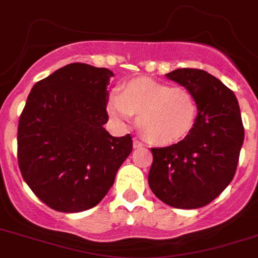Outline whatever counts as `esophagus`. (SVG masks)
<instances>
[{
    "label": "esophagus",
    "mask_w": 258,
    "mask_h": 258,
    "mask_svg": "<svg viewBox=\"0 0 258 258\" xmlns=\"http://www.w3.org/2000/svg\"><path fill=\"white\" fill-rule=\"evenodd\" d=\"M133 147L134 148H142L143 143L141 141H138V139H133Z\"/></svg>",
    "instance_id": "34e87169"
}]
</instances>
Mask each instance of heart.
<instances>
[{
  "instance_id": "obj_1",
  "label": "heart",
  "mask_w": 258,
  "mask_h": 258,
  "mask_svg": "<svg viewBox=\"0 0 258 258\" xmlns=\"http://www.w3.org/2000/svg\"><path fill=\"white\" fill-rule=\"evenodd\" d=\"M107 112L119 124L137 116V126L152 144L168 146L185 138L194 127L198 104L185 88L136 78L121 86V92L110 95Z\"/></svg>"
}]
</instances>
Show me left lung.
I'll return each mask as SVG.
<instances>
[{"instance_id":"1","label":"left lung","mask_w":258,"mask_h":258,"mask_svg":"<svg viewBox=\"0 0 258 258\" xmlns=\"http://www.w3.org/2000/svg\"><path fill=\"white\" fill-rule=\"evenodd\" d=\"M166 76L195 97L198 116L182 141L152 148L149 187L170 207L198 209L234 177L244 141L241 110L233 91L205 71L180 68Z\"/></svg>"}]
</instances>
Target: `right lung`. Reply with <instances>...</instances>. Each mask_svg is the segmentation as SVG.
<instances>
[{
  "mask_svg": "<svg viewBox=\"0 0 258 258\" xmlns=\"http://www.w3.org/2000/svg\"><path fill=\"white\" fill-rule=\"evenodd\" d=\"M114 73L71 63L34 85L17 129L24 180L51 209L78 213L96 207L131 154V134L110 136L104 124Z\"/></svg>",
  "mask_w": 258,
  "mask_h": 258,
  "instance_id": "obj_1",
  "label": "right lung"
}]
</instances>
